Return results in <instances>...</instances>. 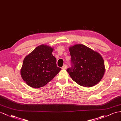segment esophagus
<instances>
[{
    "mask_svg": "<svg viewBox=\"0 0 121 121\" xmlns=\"http://www.w3.org/2000/svg\"><path fill=\"white\" fill-rule=\"evenodd\" d=\"M67 69V65H64L62 67V69Z\"/></svg>",
    "mask_w": 121,
    "mask_h": 121,
    "instance_id": "1",
    "label": "esophagus"
}]
</instances>
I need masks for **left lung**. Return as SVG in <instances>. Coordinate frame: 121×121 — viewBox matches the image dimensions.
<instances>
[{
  "instance_id": "1",
  "label": "left lung",
  "mask_w": 121,
  "mask_h": 121,
  "mask_svg": "<svg viewBox=\"0 0 121 121\" xmlns=\"http://www.w3.org/2000/svg\"><path fill=\"white\" fill-rule=\"evenodd\" d=\"M72 67L67 72L77 83L84 87H92L100 82L104 75V61L98 52L83 44L69 48Z\"/></svg>"
}]
</instances>
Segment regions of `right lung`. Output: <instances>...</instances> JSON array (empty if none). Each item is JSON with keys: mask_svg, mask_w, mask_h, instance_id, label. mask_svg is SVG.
<instances>
[{"mask_svg": "<svg viewBox=\"0 0 121 121\" xmlns=\"http://www.w3.org/2000/svg\"><path fill=\"white\" fill-rule=\"evenodd\" d=\"M54 48L42 44L24 58L20 74L23 81L33 88L45 85L61 70L57 66L56 59L52 54Z\"/></svg>", "mask_w": 121, "mask_h": 121, "instance_id": "add662e5", "label": "right lung"}]
</instances>
